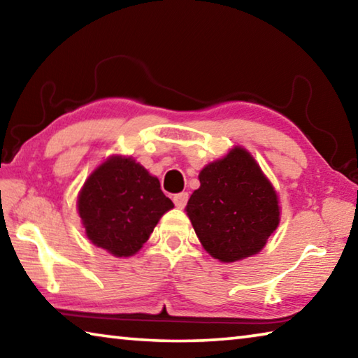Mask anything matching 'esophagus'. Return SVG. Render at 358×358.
Returning <instances> with one entry per match:
<instances>
[{
  "label": "esophagus",
  "instance_id": "1",
  "mask_svg": "<svg viewBox=\"0 0 358 358\" xmlns=\"http://www.w3.org/2000/svg\"><path fill=\"white\" fill-rule=\"evenodd\" d=\"M187 199H189V194H187V192H178V194H175V196H173L175 207L185 208L186 203H187Z\"/></svg>",
  "mask_w": 358,
  "mask_h": 358
}]
</instances>
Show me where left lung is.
Segmentation results:
<instances>
[{"label":"left lung","mask_w":358,"mask_h":358,"mask_svg":"<svg viewBox=\"0 0 358 358\" xmlns=\"http://www.w3.org/2000/svg\"><path fill=\"white\" fill-rule=\"evenodd\" d=\"M199 180L186 213L205 251L227 264L257 254L280 224V205L256 159L235 147Z\"/></svg>","instance_id":"1"}]
</instances>
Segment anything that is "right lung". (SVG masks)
I'll return each mask as SVG.
<instances>
[{
	"label": "right lung",
	"mask_w": 358,
	"mask_h": 358,
	"mask_svg": "<svg viewBox=\"0 0 358 358\" xmlns=\"http://www.w3.org/2000/svg\"><path fill=\"white\" fill-rule=\"evenodd\" d=\"M78 215L92 243L117 257L136 254L173 203L132 157L112 156L85 181Z\"/></svg>",
	"instance_id": "1"
}]
</instances>
